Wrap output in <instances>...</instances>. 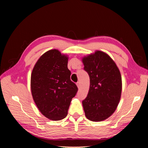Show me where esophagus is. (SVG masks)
<instances>
[{
    "instance_id": "34e87169",
    "label": "esophagus",
    "mask_w": 148,
    "mask_h": 148,
    "mask_svg": "<svg viewBox=\"0 0 148 148\" xmlns=\"http://www.w3.org/2000/svg\"><path fill=\"white\" fill-rule=\"evenodd\" d=\"M77 87L79 88V86H80V83H79V82H77Z\"/></svg>"
}]
</instances>
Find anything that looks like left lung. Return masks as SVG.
Segmentation results:
<instances>
[{
  "mask_svg": "<svg viewBox=\"0 0 148 148\" xmlns=\"http://www.w3.org/2000/svg\"><path fill=\"white\" fill-rule=\"evenodd\" d=\"M90 85L83 101L85 115L93 122H101L114 114L122 94V77L118 66L106 53L96 51L82 58Z\"/></svg>",
  "mask_w": 148,
  "mask_h": 148,
  "instance_id": "1",
  "label": "left lung"
}]
</instances>
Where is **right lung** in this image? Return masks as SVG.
<instances>
[{"instance_id":"right-lung-1","label":"right lung","mask_w":148,"mask_h":148,"mask_svg":"<svg viewBox=\"0 0 148 148\" xmlns=\"http://www.w3.org/2000/svg\"><path fill=\"white\" fill-rule=\"evenodd\" d=\"M69 57L51 49L39 57L31 75L33 100L41 113L52 120L64 119L78 88L71 81Z\"/></svg>"}]
</instances>
